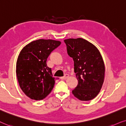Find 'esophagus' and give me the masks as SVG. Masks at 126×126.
<instances>
[{
    "label": "esophagus",
    "mask_w": 126,
    "mask_h": 126,
    "mask_svg": "<svg viewBox=\"0 0 126 126\" xmlns=\"http://www.w3.org/2000/svg\"><path fill=\"white\" fill-rule=\"evenodd\" d=\"M68 77H69V75L67 74H66L64 75V77H60V79H62V80H65V79H66Z\"/></svg>",
    "instance_id": "34e87169"
}]
</instances>
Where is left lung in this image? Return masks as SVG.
I'll use <instances>...</instances> for the list:
<instances>
[{
  "instance_id": "obj_1",
  "label": "left lung",
  "mask_w": 126,
  "mask_h": 126,
  "mask_svg": "<svg viewBox=\"0 0 126 126\" xmlns=\"http://www.w3.org/2000/svg\"><path fill=\"white\" fill-rule=\"evenodd\" d=\"M69 56L73 59L78 83L72 93L81 101H89L98 94L103 86L105 66L95 47L83 38L64 40Z\"/></svg>"
}]
</instances>
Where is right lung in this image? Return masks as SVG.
<instances>
[{
  "mask_svg": "<svg viewBox=\"0 0 126 126\" xmlns=\"http://www.w3.org/2000/svg\"><path fill=\"white\" fill-rule=\"evenodd\" d=\"M60 44L56 40L40 39L21 50L16 62V77L22 90L31 99L43 100L52 90L55 78L47 66V60Z\"/></svg>",
  "mask_w": 126,
  "mask_h": 126,
  "instance_id": "add662e5",
  "label": "right lung"
}]
</instances>
